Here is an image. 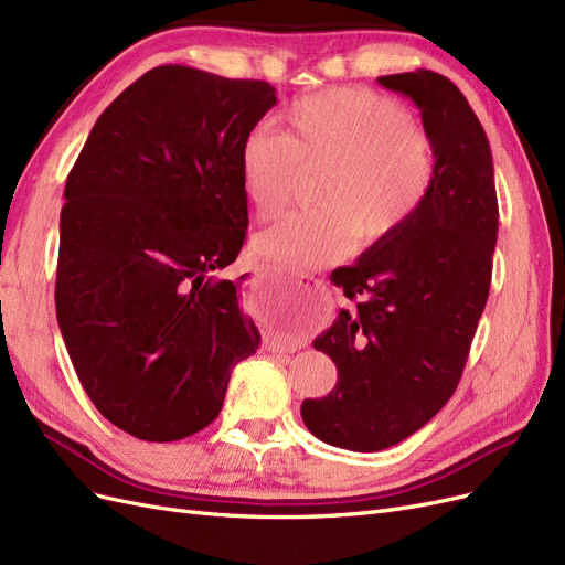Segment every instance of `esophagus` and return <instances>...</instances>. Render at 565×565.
<instances>
[{
  "label": "esophagus",
  "mask_w": 565,
  "mask_h": 565,
  "mask_svg": "<svg viewBox=\"0 0 565 565\" xmlns=\"http://www.w3.org/2000/svg\"><path fill=\"white\" fill-rule=\"evenodd\" d=\"M297 282L306 289V292H309V295L313 297V306H311V322L322 320V318H324V313H328V311H330V306H332V295H330V289L324 287V282H322V280H316V278H311V276H301Z\"/></svg>",
  "instance_id": "esophagus-1"
}]
</instances>
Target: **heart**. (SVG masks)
Masks as SVG:
<instances>
[{"label": "heart", "instance_id": "1", "mask_svg": "<svg viewBox=\"0 0 565 565\" xmlns=\"http://www.w3.org/2000/svg\"><path fill=\"white\" fill-rule=\"evenodd\" d=\"M241 183L254 214L278 216L299 172L324 169L313 212L289 214L254 237L259 259L306 270L398 235L436 179L431 136L384 94L344 87L306 96L280 115V136L254 129L241 146Z\"/></svg>", "mask_w": 565, "mask_h": 565}]
</instances>
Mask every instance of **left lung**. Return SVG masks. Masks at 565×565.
Segmentation results:
<instances>
[{"instance_id":"left-lung-1","label":"left lung","mask_w":565,"mask_h":565,"mask_svg":"<svg viewBox=\"0 0 565 565\" xmlns=\"http://www.w3.org/2000/svg\"><path fill=\"white\" fill-rule=\"evenodd\" d=\"M377 82L419 108L436 179L398 235L332 273L355 306L313 341L339 377L301 403V419L353 452L396 446L450 401L488 301L500 218L490 143L465 94L431 71Z\"/></svg>"}]
</instances>
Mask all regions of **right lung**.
Returning <instances> with one entry per match:
<instances>
[{
    "instance_id": "1",
    "label": "right lung",
    "mask_w": 565,
    "mask_h": 565,
    "mask_svg": "<svg viewBox=\"0 0 565 565\" xmlns=\"http://www.w3.org/2000/svg\"><path fill=\"white\" fill-rule=\"evenodd\" d=\"M262 79L152 67L100 113L65 181L56 318L96 409L141 440L221 413L256 353L241 282L218 278L249 226L241 146L276 106Z\"/></svg>"
}]
</instances>
